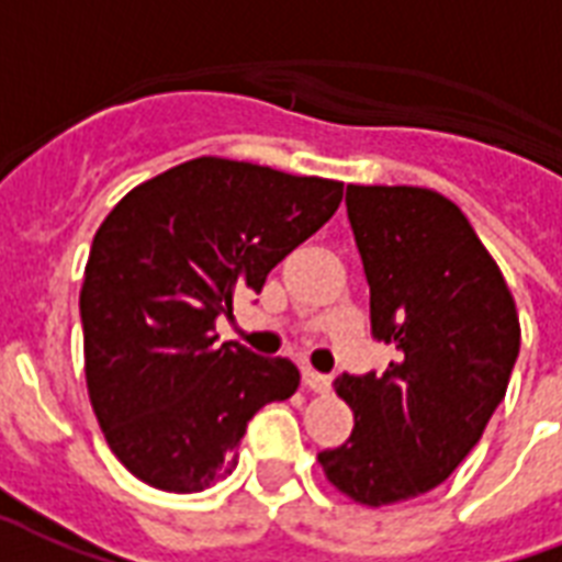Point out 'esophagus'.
I'll list each match as a JSON object with an SVG mask.
<instances>
[{
  "label": "esophagus",
  "mask_w": 562,
  "mask_h": 562,
  "mask_svg": "<svg viewBox=\"0 0 562 562\" xmlns=\"http://www.w3.org/2000/svg\"><path fill=\"white\" fill-rule=\"evenodd\" d=\"M302 381L307 390H313V393H328L330 390V375H322L316 369H304Z\"/></svg>",
  "instance_id": "1"
}]
</instances>
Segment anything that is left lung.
<instances>
[{"mask_svg":"<svg viewBox=\"0 0 562 562\" xmlns=\"http://www.w3.org/2000/svg\"><path fill=\"white\" fill-rule=\"evenodd\" d=\"M384 375H340L351 437L319 451L330 486L367 507L411 502L477 446L519 358V313L458 204L425 187H346Z\"/></svg>","mask_w":562,"mask_h":562,"instance_id":"1","label":"left lung"}]
</instances>
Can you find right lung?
Here are the masks:
<instances>
[{
	"instance_id": "1",
	"label": "right lung",
	"mask_w": 562,
	"mask_h": 562,
	"mask_svg": "<svg viewBox=\"0 0 562 562\" xmlns=\"http://www.w3.org/2000/svg\"><path fill=\"white\" fill-rule=\"evenodd\" d=\"M342 181L195 158L104 216L81 284L87 393L108 446L164 493H202L237 467L246 425L299 390L286 358L216 342L237 293L316 234Z\"/></svg>"
}]
</instances>
